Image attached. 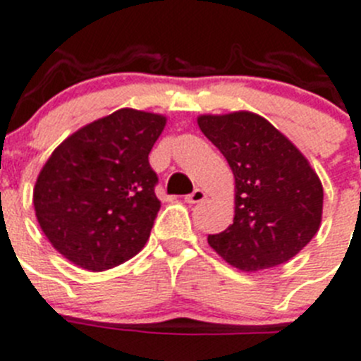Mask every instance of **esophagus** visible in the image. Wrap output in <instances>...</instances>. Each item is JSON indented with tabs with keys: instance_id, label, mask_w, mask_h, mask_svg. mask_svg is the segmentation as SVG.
<instances>
[{
	"instance_id": "esophagus-1",
	"label": "esophagus",
	"mask_w": 361,
	"mask_h": 361,
	"mask_svg": "<svg viewBox=\"0 0 361 361\" xmlns=\"http://www.w3.org/2000/svg\"><path fill=\"white\" fill-rule=\"evenodd\" d=\"M206 197H207L206 191L200 190V188H197V190H195L193 193L188 195V197L184 198V200H186L188 204H198V202H202V200H206Z\"/></svg>"
}]
</instances>
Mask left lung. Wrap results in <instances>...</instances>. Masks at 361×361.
I'll return each mask as SVG.
<instances>
[{"label":"left lung","mask_w":361,"mask_h":361,"mask_svg":"<svg viewBox=\"0 0 361 361\" xmlns=\"http://www.w3.org/2000/svg\"><path fill=\"white\" fill-rule=\"evenodd\" d=\"M197 123L234 175V220L207 236L211 249L243 272L297 256L322 221V183L308 159L256 112L200 114Z\"/></svg>","instance_id":"obj_1"}]
</instances>
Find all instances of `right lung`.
<instances>
[{
  "instance_id": "add662e5",
  "label": "right lung",
  "mask_w": 361,
  "mask_h": 361,
  "mask_svg": "<svg viewBox=\"0 0 361 361\" xmlns=\"http://www.w3.org/2000/svg\"><path fill=\"white\" fill-rule=\"evenodd\" d=\"M166 116L120 109L66 137L34 186L42 233L59 254L89 272L125 263L147 245L161 207L148 154Z\"/></svg>"
}]
</instances>
